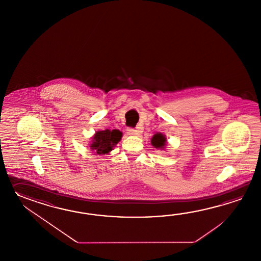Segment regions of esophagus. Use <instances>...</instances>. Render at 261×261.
Segmentation results:
<instances>
[{
	"mask_svg": "<svg viewBox=\"0 0 261 261\" xmlns=\"http://www.w3.org/2000/svg\"><path fill=\"white\" fill-rule=\"evenodd\" d=\"M127 133L128 135H139L141 133V128H128Z\"/></svg>",
	"mask_w": 261,
	"mask_h": 261,
	"instance_id": "34e87169",
	"label": "esophagus"
}]
</instances>
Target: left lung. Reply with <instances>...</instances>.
I'll use <instances>...</instances> for the list:
<instances>
[{"instance_id":"obj_1","label":"left lung","mask_w":261,"mask_h":261,"mask_svg":"<svg viewBox=\"0 0 261 261\" xmlns=\"http://www.w3.org/2000/svg\"><path fill=\"white\" fill-rule=\"evenodd\" d=\"M168 143L166 136L161 133H156L151 138V144L156 149L164 150Z\"/></svg>"}]
</instances>
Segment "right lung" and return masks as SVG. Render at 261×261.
Instances as JSON below:
<instances>
[{
	"label": "right lung",
	"mask_w": 261,
	"mask_h": 261,
	"mask_svg": "<svg viewBox=\"0 0 261 261\" xmlns=\"http://www.w3.org/2000/svg\"><path fill=\"white\" fill-rule=\"evenodd\" d=\"M122 133L118 129L98 130L91 138L89 148L95 155H108L122 138Z\"/></svg>",
	"instance_id": "add662e5"
}]
</instances>
